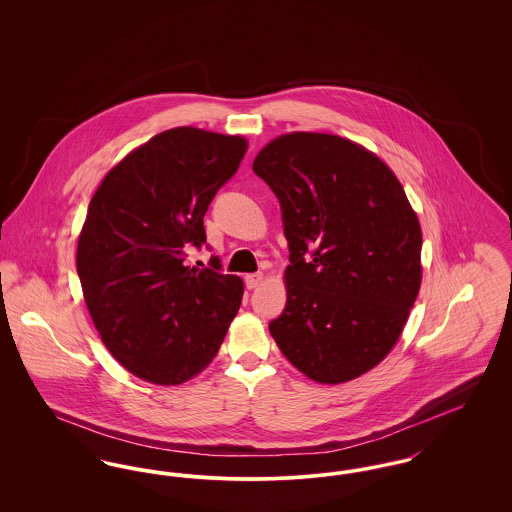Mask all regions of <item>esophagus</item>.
<instances>
[{
    "label": "esophagus",
    "mask_w": 512,
    "mask_h": 512,
    "mask_svg": "<svg viewBox=\"0 0 512 512\" xmlns=\"http://www.w3.org/2000/svg\"><path fill=\"white\" fill-rule=\"evenodd\" d=\"M245 288L247 290H253L257 288L261 282H263V274L261 272H255V274H247L244 278Z\"/></svg>",
    "instance_id": "esophagus-1"
}]
</instances>
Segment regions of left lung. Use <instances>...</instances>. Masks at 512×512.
Here are the masks:
<instances>
[{
    "label": "left lung",
    "mask_w": 512,
    "mask_h": 512,
    "mask_svg": "<svg viewBox=\"0 0 512 512\" xmlns=\"http://www.w3.org/2000/svg\"><path fill=\"white\" fill-rule=\"evenodd\" d=\"M280 201L288 301L268 330L320 384L353 380L388 353L420 290V224L374 153L332 134L293 132L253 161Z\"/></svg>",
    "instance_id": "8db88e82"
}]
</instances>
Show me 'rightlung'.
<instances>
[{"instance_id":"obj_1","label":"right lung","mask_w":512,"mask_h":512,"mask_svg":"<svg viewBox=\"0 0 512 512\" xmlns=\"http://www.w3.org/2000/svg\"><path fill=\"white\" fill-rule=\"evenodd\" d=\"M245 149L242 136L165 130L111 169L90 201L76 272L105 347L142 380L194 378L242 305L244 282L222 274L217 255L203 270L186 267V255L207 242L203 217Z\"/></svg>"}]
</instances>
